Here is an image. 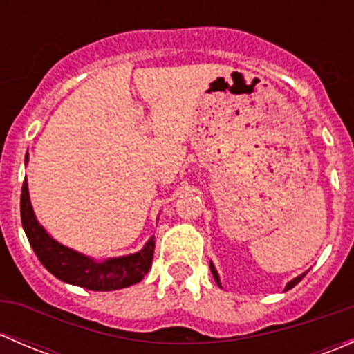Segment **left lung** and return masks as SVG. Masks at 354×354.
Masks as SVG:
<instances>
[{
    "label": "left lung",
    "mask_w": 354,
    "mask_h": 354,
    "mask_svg": "<svg viewBox=\"0 0 354 354\" xmlns=\"http://www.w3.org/2000/svg\"><path fill=\"white\" fill-rule=\"evenodd\" d=\"M209 267H210V270H212V276H214V279H216V283H217V284H219V276H217L216 269H214V263H212V262H210V263H209ZM303 277H305V274H301V276H298V277H295V279H292V281H289V283L286 284V291H288V289L295 288V286H296V284H298V283H299V281H301V279H303ZM219 286H221V284H219Z\"/></svg>",
    "instance_id": "obj_1"
}]
</instances>
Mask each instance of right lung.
I'll return each mask as SVG.
<instances>
[{
  "label": "right lung",
  "instance_id": "obj_1",
  "mask_svg": "<svg viewBox=\"0 0 354 354\" xmlns=\"http://www.w3.org/2000/svg\"><path fill=\"white\" fill-rule=\"evenodd\" d=\"M20 216L28 243L37 259L53 276L68 284H75L91 291H114L140 283L152 266L156 248L154 236L138 253L109 259L101 263L53 240L35 219L28 198L27 178L20 195Z\"/></svg>",
  "mask_w": 354,
  "mask_h": 354
}]
</instances>
